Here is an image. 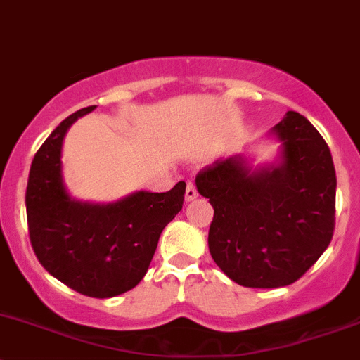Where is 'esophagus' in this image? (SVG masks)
<instances>
[{"label": "esophagus", "instance_id": "obj_1", "mask_svg": "<svg viewBox=\"0 0 360 360\" xmlns=\"http://www.w3.org/2000/svg\"><path fill=\"white\" fill-rule=\"evenodd\" d=\"M195 198H198V191H195V185L188 181L187 188H185V201H187V202L194 201Z\"/></svg>", "mask_w": 360, "mask_h": 360}]
</instances>
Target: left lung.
Segmentation results:
<instances>
[{
    "instance_id": "obj_1",
    "label": "left lung",
    "mask_w": 360,
    "mask_h": 360,
    "mask_svg": "<svg viewBox=\"0 0 360 360\" xmlns=\"http://www.w3.org/2000/svg\"><path fill=\"white\" fill-rule=\"evenodd\" d=\"M269 136L281 143L277 161L253 166L236 154L195 176L214 210L211 257L246 288L290 286L319 260L335 231L336 173L321 133L288 110Z\"/></svg>"
}]
</instances>
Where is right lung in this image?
<instances>
[{"label": "right lung", "instance_id": "obj_1", "mask_svg": "<svg viewBox=\"0 0 360 360\" xmlns=\"http://www.w3.org/2000/svg\"><path fill=\"white\" fill-rule=\"evenodd\" d=\"M84 107L51 131L32 159L25 191L29 237L48 274L70 290L112 298L147 274L162 229L181 210L185 181L168 192L139 191L114 202L79 201L62 175V143Z\"/></svg>", "mask_w": 360, "mask_h": 360}]
</instances>
